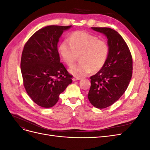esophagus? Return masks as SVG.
I'll return each mask as SVG.
<instances>
[{"instance_id": "obj_1", "label": "esophagus", "mask_w": 150, "mask_h": 150, "mask_svg": "<svg viewBox=\"0 0 150 150\" xmlns=\"http://www.w3.org/2000/svg\"><path fill=\"white\" fill-rule=\"evenodd\" d=\"M81 78H77V77H74L73 78H72V80H73L74 81H78V80H80Z\"/></svg>"}]
</instances>
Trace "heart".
Instances as JSON below:
<instances>
[{
    "label": "heart",
    "instance_id": "1",
    "mask_svg": "<svg viewBox=\"0 0 150 150\" xmlns=\"http://www.w3.org/2000/svg\"><path fill=\"white\" fill-rule=\"evenodd\" d=\"M61 57L68 66L78 60L80 62L70 68L69 72L77 78L85 76L91 71L101 70L106 64L110 47L105 40L83 31L72 33L69 39L63 40L59 46Z\"/></svg>",
    "mask_w": 150,
    "mask_h": 150
}]
</instances>
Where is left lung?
Returning a JSON list of instances; mask_svg holds the SVG:
<instances>
[{
    "label": "left lung",
    "instance_id": "1",
    "mask_svg": "<svg viewBox=\"0 0 150 150\" xmlns=\"http://www.w3.org/2000/svg\"><path fill=\"white\" fill-rule=\"evenodd\" d=\"M108 39L110 53L106 64L90 77L88 97L92 105L99 109L110 106L121 98L128 88L133 73V59L121 35L108 28H91Z\"/></svg>",
    "mask_w": 150,
    "mask_h": 150
}]
</instances>
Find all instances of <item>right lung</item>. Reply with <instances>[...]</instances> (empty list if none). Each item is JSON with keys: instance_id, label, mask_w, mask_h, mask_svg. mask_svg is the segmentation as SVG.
<instances>
[{"instance_id": "add662e5", "label": "right lung", "mask_w": 150, "mask_h": 150, "mask_svg": "<svg viewBox=\"0 0 150 150\" xmlns=\"http://www.w3.org/2000/svg\"><path fill=\"white\" fill-rule=\"evenodd\" d=\"M71 25H48L38 30L24 45L21 69L27 93L35 104L51 108L72 83V76L60 62L59 39Z\"/></svg>"}]
</instances>
